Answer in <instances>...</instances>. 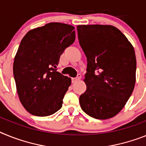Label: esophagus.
Listing matches in <instances>:
<instances>
[{
    "label": "esophagus",
    "instance_id": "34e87169",
    "mask_svg": "<svg viewBox=\"0 0 146 146\" xmlns=\"http://www.w3.org/2000/svg\"><path fill=\"white\" fill-rule=\"evenodd\" d=\"M81 78H82V75L78 74L77 77H76V78H72V82H73V83H74V82H77V81L80 80Z\"/></svg>",
    "mask_w": 146,
    "mask_h": 146
}]
</instances>
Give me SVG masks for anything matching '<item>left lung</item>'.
Segmentation results:
<instances>
[{
    "label": "left lung",
    "mask_w": 146,
    "mask_h": 146,
    "mask_svg": "<svg viewBox=\"0 0 146 146\" xmlns=\"http://www.w3.org/2000/svg\"><path fill=\"white\" fill-rule=\"evenodd\" d=\"M87 60V90L79 97L86 114L96 119L114 117L124 107L136 82V56L131 42L115 26H77Z\"/></svg>",
    "instance_id": "left-lung-1"
}]
</instances>
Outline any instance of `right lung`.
<instances>
[{"label":"right lung","instance_id":"add662e5","mask_svg":"<svg viewBox=\"0 0 146 146\" xmlns=\"http://www.w3.org/2000/svg\"><path fill=\"white\" fill-rule=\"evenodd\" d=\"M75 28L50 23L34 29L20 42L13 73L19 98L29 113L48 116L62 108L71 78L56 70L59 58L75 41Z\"/></svg>","mask_w":146,"mask_h":146}]
</instances>
